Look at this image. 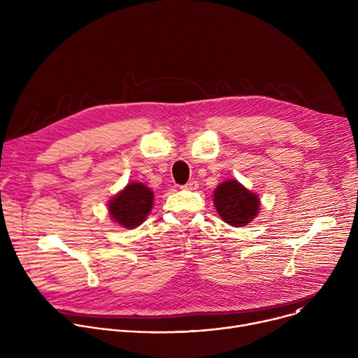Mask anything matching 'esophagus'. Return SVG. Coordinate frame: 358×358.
Wrapping results in <instances>:
<instances>
[{
  "instance_id": "34e87169",
  "label": "esophagus",
  "mask_w": 358,
  "mask_h": 358,
  "mask_svg": "<svg viewBox=\"0 0 358 358\" xmlns=\"http://www.w3.org/2000/svg\"><path fill=\"white\" fill-rule=\"evenodd\" d=\"M182 188L184 189H196L198 188V182L196 181H194V180H191V181H188L185 185H182Z\"/></svg>"
}]
</instances>
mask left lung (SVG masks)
<instances>
[{"instance_id":"left-lung-1","label":"left lung","mask_w":358,"mask_h":358,"mask_svg":"<svg viewBox=\"0 0 358 358\" xmlns=\"http://www.w3.org/2000/svg\"><path fill=\"white\" fill-rule=\"evenodd\" d=\"M214 203L218 215L232 227H245L259 211V198L236 180L220 184L214 191Z\"/></svg>"}]
</instances>
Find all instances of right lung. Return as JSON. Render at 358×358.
<instances>
[{"label": "right lung", "instance_id": "add662e5", "mask_svg": "<svg viewBox=\"0 0 358 358\" xmlns=\"http://www.w3.org/2000/svg\"><path fill=\"white\" fill-rule=\"evenodd\" d=\"M155 194L141 182H130L109 202V214L124 228L138 227L152 208Z\"/></svg>", "mask_w": 358, "mask_h": 358}]
</instances>
